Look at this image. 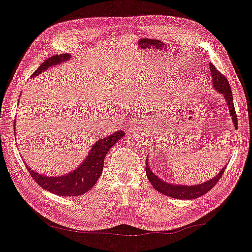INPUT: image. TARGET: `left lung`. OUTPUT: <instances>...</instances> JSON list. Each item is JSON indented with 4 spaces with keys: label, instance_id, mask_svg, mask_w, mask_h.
<instances>
[{
    "label": "left lung",
    "instance_id": "8db88e82",
    "mask_svg": "<svg viewBox=\"0 0 252 252\" xmlns=\"http://www.w3.org/2000/svg\"><path fill=\"white\" fill-rule=\"evenodd\" d=\"M210 71H211L212 78H213V84H214L215 90L224 96L225 100L228 105V109L231 116V121H233L235 127L237 129L238 127L237 115H236L235 107H234L233 93H231V88L229 86L227 78H226L220 72H219V70H216V67L212 63H210ZM146 164H147L146 166L147 178H149L150 182L152 184V186L154 187L155 190L160 192L162 194L170 196V198L181 199V200L196 199V198H200L202 195H204L205 193H208V192L213 188L216 184H218L221 175H223V172L225 171L226 167H227L225 165L224 168L219 172L218 176L203 182V184L195 185V186H180V185H170L168 182L162 181L161 179L158 178V177L153 174L152 170L150 169L149 161L147 160H146Z\"/></svg>",
    "mask_w": 252,
    "mask_h": 252
}]
</instances>
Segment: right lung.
<instances>
[{"instance_id": "obj_1", "label": "right lung", "mask_w": 252, "mask_h": 252, "mask_svg": "<svg viewBox=\"0 0 252 252\" xmlns=\"http://www.w3.org/2000/svg\"><path fill=\"white\" fill-rule=\"evenodd\" d=\"M70 54H56L51 58H48L40 66H39L32 76H37L47 70L49 66L57 65L63 61H66L70 59ZM125 135L123 131L119 130L108 135L103 139L97 141L92 146L90 154L85 158L80 167H77L75 170H73L70 174L59 176V177H46L38 172L27 169L31 172L32 177L37 184L43 188L44 190L50 191L51 193L61 195V196H76L81 195L88 190L92 189L99 178L102 169H103V160L107 153L109 152L111 147Z\"/></svg>"}]
</instances>
